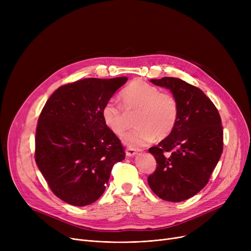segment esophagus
I'll return each mask as SVG.
<instances>
[{"label": "esophagus", "mask_w": 251, "mask_h": 251, "mask_svg": "<svg viewBox=\"0 0 251 251\" xmlns=\"http://www.w3.org/2000/svg\"><path fill=\"white\" fill-rule=\"evenodd\" d=\"M139 151V150L129 148V149H127V150H126V155H127V156H133V155H135V154L137 153V151Z\"/></svg>", "instance_id": "1"}]
</instances>
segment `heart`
Masks as SVG:
<instances>
[{"label":"heart","mask_w":251,"mask_h":251,"mask_svg":"<svg viewBox=\"0 0 251 251\" xmlns=\"http://www.w3.org/2000/svg\"><path fill=\"white\" fill-rule=\"evenodd\" d=\"M122 105L111 99L101 109L104 124L116 135H123L134 115L138 125L123 137L129 147H142L157 138L168 137L179 119V103L176 97L148 82L135 79L120 94Z\"/></svg>","instance_id":"b5f03b06"}]
</instances>
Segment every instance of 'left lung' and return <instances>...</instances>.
Returning <instances> with one entry per match:
<instances>
[{"mask_svg":"<svg viewBox=\"0 0 251 251\" xmlns=\"http://www.w3.org/2000/svg\"><path fill=\"white\" fill-rule=\"evenodd\" d=\"M151 81L176 97L179 119L173 132L149 150L156 169L148 182L160 199L180 202L206 185L220 160L224 144L221 117L199 87L175 77Z\"/></svg>","mask_w":251,"mask_h":251,"instance_id":"obj_1","label":"left lung"}]
</instances>
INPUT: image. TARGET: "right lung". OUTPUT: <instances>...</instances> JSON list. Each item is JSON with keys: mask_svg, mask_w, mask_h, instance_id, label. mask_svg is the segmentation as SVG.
Returning a JSON list of instances; mask_svg holds the SVG:
<instances>
[{"mask_svg": "<svg viewBox=\"0 0 251 251\" xmlns=\"http://www.w3.org/2000/svg\"><path fill=\"white\" fill-rule=\"evenodd\" d=\"M127 77L85 78L60 86L39 115L35 162L54 194L72 205L98 201L113 166L125 159L122 143L101 109Z\"/></svg>", "mask_w": 251, "mask_h": 251, "instance_id": "add662e5", "label": "right lung"}]
</instances>
